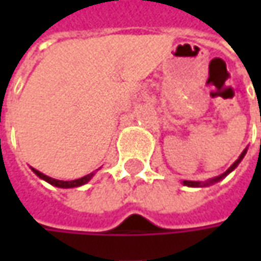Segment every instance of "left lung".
<instances>
[{"label": "left lung", "instance_id": "left-lung-1", "mask_svg": "<svg viewBox=\"0 0 261 261\" xmlns=\"http://www.w3.org/2000/svg\"><path fill=\"white\" fill-rule=\"evenodd\" d=\"M246 152H247V149H244L243 152H241V155L238 156V160H237L236 163L232 164V166L229 167L228 170H226L225 173H222L221 175H218V177H215V178H211V180H207V181H205V183H200V181H189V180H185L183 181V185L185 186H190V187H203V186H209V185H214V183H216V181H219V180H222L224 177H226V175L229 174L232 170H236L237 166L241 163V160L244 158V155H246Z\"/></svg>", "mask_w": 261, "mask_h": 261}]
</instances>
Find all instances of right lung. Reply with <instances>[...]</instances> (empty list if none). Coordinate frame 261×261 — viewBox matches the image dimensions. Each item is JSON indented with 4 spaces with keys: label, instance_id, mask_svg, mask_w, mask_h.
Listing matches in <instances>:
<instances>
[{
    "label": "right lung",
    "instance_id": "right-lung-1",
    "mask_svg": "<svg viewBox=\"0 0 261 261\" xmlns=\"http://www.w3.org/2000/svg\"><path fill=\"white\" fill-rule=\"evenodd\" d=\"M32 170H33V173H35L37 177H40L42 180L47 181L49 185L56 186V187H61V189H71V187H78V186L86 185V183H88V181L91 180V177L94 175V173H90V174L84 175V177H81V178L71 180V181H64V180H56V178H52V177H49V175L43 174V173L37 171L36 168H32Z\"/></svg>",
    "mask_w": 261,
    "mask_h": 261
}]
</instances>
